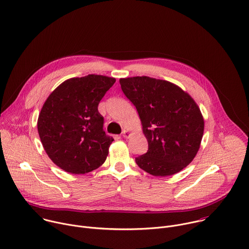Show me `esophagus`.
Instances as JSON below:
<instances>
[{"mask_svg":"<svg viewBox=\"0 0 249 249\" xmlns=\"http://www.w3.org/2000/svg\"><path fill=\"white\" fill-rule=\"evenodd\" d=\"M122 136H123V138H129L131 136V133L127 130H123L122 131Z\"/></svg>","mask_w":249,"mask_h":249,"instance_id":"1","label":"esophagus"}]
</instances>
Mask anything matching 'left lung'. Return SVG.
<instances>
[{
  "mask_svg": "<svg viewBox=\"0 0 249 249\" xmlns=\"http://www.w3.org/2000/svg\"><path fill=\"white\" fill-rule=\"evenodd\" d=\"M125 96L136 107L148 142L136 163L152 176L182 171L201 143L204 119L195 100L173 83L147 76L119 79Z\"/></svg>",
  "mask_w": 249,
  "mask_h": 249,
  "instance_id": "left-lung-1",
  "label": "left lung"
}]
</instances>
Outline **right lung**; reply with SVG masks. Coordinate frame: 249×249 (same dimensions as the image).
Returning a JSON list of instances; mask_svg holds the SVG:
<instances>
[{
	"instance_id": "obj_1",
	"label": "right lung",
	"mask_w": 249,
	"mask_h": 249,
	"mask_svg": "<svg viewBox=\"0 0 249 249\" xmlns=\"http://www.w3.org/2000/svg\"><path fill=\"white\" fill-rule=\"evenodd\" d=\"M115 78L90 74L62 82L48 97L37 128L43 147L60 169L89 173L104 164L114 141L103 130L98 106Z\"/></svg>"
}]
</instances>
